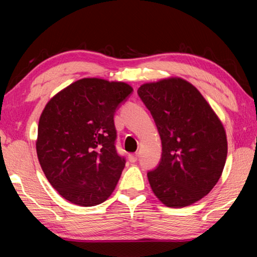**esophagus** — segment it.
I'll list each match as a JSON object with an SVG mask.
<instances>
[{
  "label": "esophagus",
  "instance_id": "obj_1",
  "mask_svg": "<svg viewBox=\"0 0 257 257\" xmlns=\"http://www.w3.org/2000/svg\"><path fill=\"white\" fill-rule=\"evenodd\" d=\"M137 158H138V155H137V153H135V154H129V156H128V159H129V161L132 163H135L137 161Z\"/></svg>",
  "mask_w": 257,
  "mask_h": 257
}]
</instances>
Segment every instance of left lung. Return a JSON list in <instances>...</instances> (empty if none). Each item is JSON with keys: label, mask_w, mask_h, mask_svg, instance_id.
<instances>
[{"label": "left lung", "mask_w": 257, "mask_h": 257, "mask_svg": "<svg viewBox=\"0 0 257 257\" xmlns=\"http://www.w3.org/2000/svg\"><path fill=\"white\" fill-rule=\"evenodd\" d=\"M138 95L162 141V159L147 173L151 188L168 207L181 208L210 193L228 153L222 122L201 92L180 77L145 82Z\"/></svg>", "instance_id": "left-lung-1"}]
</instances>
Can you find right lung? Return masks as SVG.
I'll use <instances>...</instances> for the list:
<instances>
[{
  "label": "right lung",
  "mask_w": 257,
  "mask_h": 257,
  "mask_svg": "<svg viewBox=\"0 0 257 257\" xmlns=\"http://www.w3.org/2000/svg\"><path fill=\"white\" fill-rule=\"evenodd\" d=\"M132 92L127 82L82 78L46 103L38 122L37 158L64 199L95 206L115 189L125 161L115 150L113 115Z\"/></svg>",
  "instance_id": "obj_1"
}]
</instances>
